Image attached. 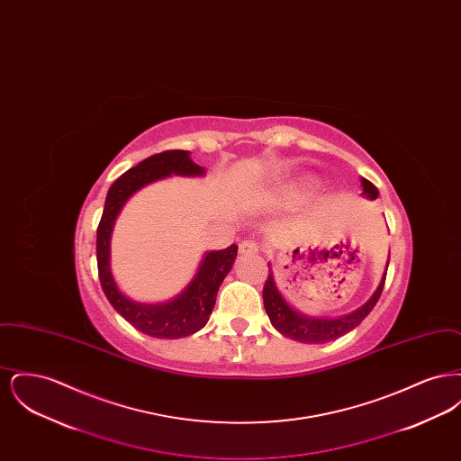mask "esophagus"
<instances>
[{"label":"esophagus","mask_w":461,"mask_h":461,"mask_svg":"<svg viewBox=\"0 0 461 461\" xmlns=\"http://www.w3.org/2000/svg\"><path fill=\"white\" fill-rule=\"evenodd\" d=\"M241 254H258L259 252V243L254 240H243L239 245Z\"/></svg>","instance_id":"1"}]
</instances>
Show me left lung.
<instances>
[{
  "instance_id": "obj_1",
  "label": "left lung",
  "mask_w": 461,
  "mask_h": 461,
  "mask_svg": "<svg viewBox=\"0 0 461 461\" xmlns=\"http://www.w3.org/2000/svg\"><path fill=\"white\" fill-rule=\"evenodd\" d=\"M361 185H363V195L365 197L372 198V200L378 197V190H376V186L373 185L372 181L361 177ZM267 267H269V275H267V280L264 284L263 301L264 309L269 316L271 325L278 330L282 335H285L288 339H294L297 342L325 344V342L335 340V339L346 335L348 331H351L352 329H356L372 312L373 307L378 303V299L382 295L389 263L385 266V273L382 276V282L370 297V301L359 309H356L351 314L340 316V318H335V320L309 318L306 314L297 312L294 307L286 303L285 297L280 294L278 286L275 284L271 264H267Z\"/></svg>"
}]
</instances>
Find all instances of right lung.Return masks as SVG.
Segmentation results:
<instances>
[{"label": "right lung", "instance_id": "right-lung-1", "mask_svg": "<svg viewBox=\"0 0 461 461\" xmlns=\"http://www.w3.org/2000/svg\"><path fill=\"white\" fill-rule=\"evenodd\" d=\"M186 150H166L141 160L113 181L105 198L104 214L96 230V263L102 288L112 307L134 329L155 339H181L205 327L216 304V295L224 276L235 263L239 247L207 252L198 266L195 278L176 299L164 304H141L128 299L117 285L110 271V235L113 222L126 200L140 188L166 176H202Z\"/></svg>", "mask_w": 461, "mask_h": 461}]
</instances>
